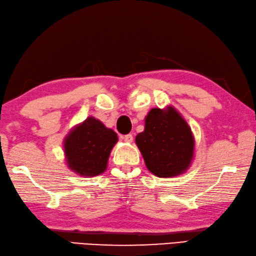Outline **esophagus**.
I'll use <instances>...</instances> for the list:
<instances>
[{"label":"esophagus","instance_id":"esophagus-1","mask_svg":"<svg viewBox=\"0 0 256 256\" xmlns=\"http://www.w3.org/2000/svg\"><path fill=\"white\" fill-rule=\"evenodd\" d=\"M123 140L126 142V143H132V141H133V136L132 134H128V136H123Z\"/></svg>","mask_w":256,"mask_h":256}]
</instances>
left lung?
I'll use <instances>...</instances> for the list:
<instances>
[{
  "label": "left lung",
  "mask_w": 256,
  "mask_h": 256,
  "mask_svg": "<svg viewBox=\"0 0 256 256\" xmlns=\"http://www.w3.org/2000/svg\"><path fill=\"white\" fill-rule=\"evenodd\" d=\"M148 170L159 178L184 174L194 159L192 128L172 105L152 108L144 118V131L136 136Z\"/></svg>",
  "instance_id": "1"
}]
</instances>
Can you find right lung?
<instances>
[{
  "instance_id": "obj_1",
  "label": "right lung",
  "mask_w": 256,
  "mask_h": 256,
  "mask_svg": "<svg viewBox=\"0 0 256 256\" xmlns=\"http://www.w3.org/2000/svg\"><path fill=\"white\" fill-rule=\"evenodd\" d=\"M118 141V134L112 128L94 116H88L74 125L64 138L67 168L86 178L102 174L108 169L110 154Z\"/></svg>"
}]
</instances>
